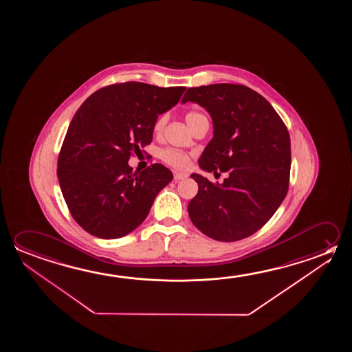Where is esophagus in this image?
<instances>
[{
  "label": "esophagus",
  "instance_id": "esophagus-1",
  "mask_svg": "<svg viewBox=\"0 0 352 352\" xmlns=\"http://www.w3.org/2000/svg\"><path fill=\"white\" fill-rule=\"evenodd\" d=\"M186 177H188V174L179 173V172H174V180H175V182H179V180H183V179L186 178Z\"/></svg>",
  "mask_w": 352,
  "mask_h": 352
}]
</instances>
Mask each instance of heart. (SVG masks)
<instances>
[{
	"label": "heart",
	"instance_id": "b5f03b06",
	"mask_svg": "<svg viewBox=\"0 0 352 352\" xmlns=\"http://www.w3.org/2000/svg\"><path fill=\"white\" fill-rule=\"evenodd\" d=\"M201 116H202L201 113H199V111H190V113L186 114L185 119H186V122H188L189 126H190L194 121L197 120V119L201 118ZM164 122H166V118H164V116H162V118H160V119L156 121V124H155V131H156V133L161 131L162 127L164 125ZM161 158L162 161L166 162L167 164L172 166V167L177 168V169H184V168L188 167L189 163H190V158H189V156H188L186 153L182 152V151L173 150V148H168V150L162 151Z\"/></svg>",
	"mask_w": 352,
	"mask_h": 352
}]
</instances>
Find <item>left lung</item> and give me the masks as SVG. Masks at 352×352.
Listing matches in <instances>:
<instances>
[{"mask_svg":"<svg viewBox=\"0 0 352 352\" xmlns=\"http://www.w3.org/2000/svg\"><path fill=\"white\" fill-rule=\"evenodd\" d=\"M208 111L213 138L202 152V170L228 173L222 184L191 174L199 191L188 205L191 222L219 242L252 236L276 212L287 194L291 142L271 104L249 87L216 83L194 87L182 103Z\"/></svg>","mask_w":352,"mask_h":352,"instance_id":"1","label":"left lung"}]
</instances>
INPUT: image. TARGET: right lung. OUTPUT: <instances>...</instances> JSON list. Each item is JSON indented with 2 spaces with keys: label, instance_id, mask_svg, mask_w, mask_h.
Segmentation results:
<instances>
[{
  "label": "right lung",
  "instance_id": "right-lung-1",
  "mask_svg": "<svg viewBox=\"0 0 352 352\" xmlns=\"http://www.w3.org/2000/svg\"><path fill=\"white\" fill-rule=\"evenodd\" d=\"M185 87L125 82L83 102L65 136L58 178L76 222L89 234L116 239L136 230L173 173L160 163L133 173V152L150 144L157 118L178 103Z\"/></svg>",
  "mask_w": 352,
  "mask_h": 352
}]
</instances>
